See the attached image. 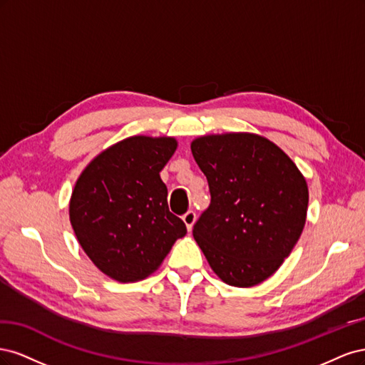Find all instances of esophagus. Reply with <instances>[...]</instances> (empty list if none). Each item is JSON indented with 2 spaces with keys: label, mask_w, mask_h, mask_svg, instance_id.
Wrapping results in <instances>:
<instances>
[{
  "label": "esophagus",
  "mask_w": 365,
  "mask_h": 365,
  "mask_svg": "<svg viewBox=\"0 0 365 365\" xmlns=\"http://www.w3.org/2000/svg\"><path fill=\"white\" fill-rule=\"evenodd\" d=\"M182 220H184V224H185V227H187V230H192V227H193V224H195V220H196V213L193 212V210H190V212H187L184 216H182Z\"/></svg>",
  "instance_id": "obj_1"
}]
</instances>
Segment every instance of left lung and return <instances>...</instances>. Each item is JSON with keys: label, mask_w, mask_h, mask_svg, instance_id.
<instances>
[{"label": "left lung", "mask_w": 365, "mask_h": 365, "mask_svg": "<svg viewBox=\"0 0 365 365\" xmlns=\"http://www.w3.org/2000/svg\"><path fill=\"white\" fill-rule=\"evenodd\" d=\"M190 148L212 195L193 225L196 244L224 283L264 282L303 233L306 178L275 143L251 132L202 135Z\"/></svg>", "instance_id": "1"}]
</instances>
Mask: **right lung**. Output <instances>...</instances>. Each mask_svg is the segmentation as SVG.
Here are the masks:
<instances>
[{
  "mask_svg": "<svg viewBox=\"0 0 365 365\" xmlns=\"http://www.w3.org/2000/svg\"><path fill=\"white\" fill-rule=\"evenodd\" d=\"M176 148L173 137H128L93 158L74 184V235L96 267L120 283L149 277L187 233L160 176Z\"/></svg>",
  "mask_w": 365,
  "mask_h": 365,
  "instance_id": "right-lung-1",
  "label": "right lung"
}]
</instances>
